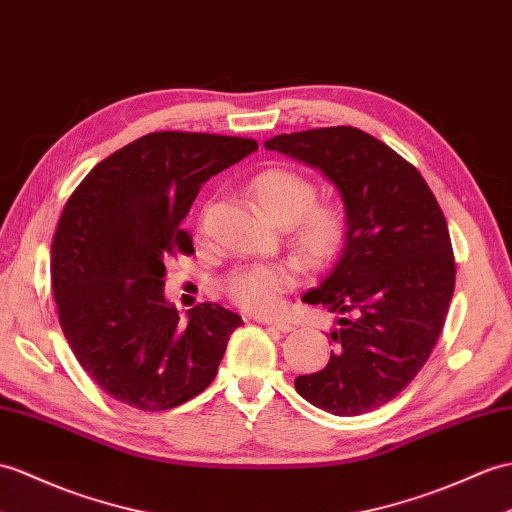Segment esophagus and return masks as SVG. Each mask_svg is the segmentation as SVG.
<instances>
[{
  "mask_svg": "<svg viewBox=\"0 0 512 512\" xmlns=\"http://www.w3.org/2000/svg\"><path fill=\"white\" fill-rule=\"evenodd\" d=\"M259 323H264V325H268V327H275V329H279L281 334H288V331H292L294 329V325H290V323H285V320H259Z\"/></svg>",
  "mask_w": 512,
  "mask_h": 512,
  "instance_id": "1",
  "label": "esophagus"
}]
</instances>
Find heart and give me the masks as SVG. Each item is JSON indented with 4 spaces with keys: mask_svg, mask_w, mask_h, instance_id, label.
<instances>
[{
    "mask_svg": "<svg viewBox=\"0 0 512 512\" xmlns=\"http://www.w3.org/2000/svg\"><path fill=\"white\" fill-rule=\"evenodd\" d=\"M251 194L268 220L290 229L292 251L307 268L327 270L340 259L349 242V213L338 200L316 198L312 178L290 168H268L251 178ZM296 277L299 270L288 261L248 264L222 279V292L244 312L270 314Z\"/></svg>",
    "mask_w": 512,
    "mask_h": 512,
    "instance_id": "heart-1",
    "label": "heart"
}]
</instances>
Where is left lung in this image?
<instances>
[{
    "label": "left lung",
    "mask_w": 512,
    "mask_h": 512,
    "mask_svg": "<svg viewBox=\"0 0 512 512\" xmlns=\"http://www.w3.org/2000/svg\"><path fill=\"white\" fill-rule=\"evenodd\" d=\"M318 168L349 213V242L303 301L342 314L323 371L294 388L316 408L358 417L395 399L430 358L456 285L443 209L412 163L353 126L312 128L266 141Z\"/></svg>",
    "instance_id": "obj_1"
}]
</instances>
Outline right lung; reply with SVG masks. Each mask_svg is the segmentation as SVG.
Instances as JSON below:
<instances>
[{"mask_svg":"<svg viewBox=\"0 0 512 512\" xmlns=\"http://www.w3.org/2000/svg\"><path fill=\"white\" fill-rule=\"evenodd\" d=\"M255 139L161 130L100 161L65 202L52 240L58 323L106 395L146 412L181 406L213 377L242 318L216 303L178 316L165 264L192 255L181 229L202 183Z\"/></svg>","mask_w":512,"mask_h":512,"instance_id":"right-lung-1","label":"right lung"}]
</instances>
